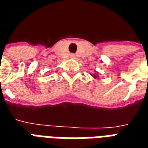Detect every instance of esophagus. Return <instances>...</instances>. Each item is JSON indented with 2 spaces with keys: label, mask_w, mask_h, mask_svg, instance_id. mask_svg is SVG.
Segmentation results:
<instances>
[{
  "label": "esophagus",
  "mask_w": 148,
  "mask_h": 148,
  "mask_svg": "<svg viewBox=\"0 0 148 148\" xmlns=\"http://www.w3.org/2000/svg\"><path fill=\"white\" fill-rule=\"evenodd\" d=\"M71 58H75L76 57H75V55H71Z\"/></svg>",
  "instance_id": "obj_1"
}]
</instances>
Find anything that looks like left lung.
Returning <instances> with one entry per match:
<instances>
[{"label":"left lung","instance_id":"8db88e82","mask_svg":"<svg viewBox=\"0 0 148 148\" xmlns=\"http://www.w3.org/2000/svg\"><path fill=\"white\" fill-rule=\"evenodd\" d=\"M91 75H92V76H93V77H94V78H97V75L96 74H91Z\"/></svg>","mask_w":148,"mask_h":148}]
</instances>
